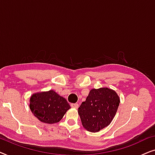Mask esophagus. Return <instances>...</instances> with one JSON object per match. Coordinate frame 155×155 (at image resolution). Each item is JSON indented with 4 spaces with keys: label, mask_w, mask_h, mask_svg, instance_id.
<instances>
[{
    "label": "esophagus",
    "mask_w": 155,
    "mask_h": 155,
    "mask_svg": "<svg viewBox=\"0 0 155 155\" xmlns=\"http://www.w3.org/2000/svg\"><path fill=\"white\" fill-rule=\"evenodd\" d=\"M71 106L72 108H75V109H78V108L79 107V104H77V103L71 104Z\"/></svg>",
    "instance_id": "34e87169"
}]
</instances>
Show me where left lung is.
I'll list each match as a JSON object with an SVG mask.
<instances>
[{
    "mask_svg": "<svg viewBox=\"0 0 155 155\" xmlns=\"http://www.w3.org/2000/svg\"><path fill=\"white\" fill-rule=\"evenodd\" d=\"M120 98L107 87L92 89L78 108L82 124L87 130L98 132L109 126L115 116Z\"/></svg>",
    "mask_w": 155,
    "mask_h": 155,
    "instance_id": "8db88e82",
    "label": "left lung"
}]
</instances>
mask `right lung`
<instances>
[{
    "label": "right lung",
    "instance_id": "1",
    "mask_svg": "<svg viewBox=\"0 0 155 155\" xmlns=\"http://www.w3.org/2000/svg\"><path fill=\"white\" fill-rule=\"evenodd\" d=\"M29 102V108L34 115L40 121L48 124L60 121L71 109L66 99L54 90L33 94Z\"/></svg>",
    "mask_w": 155,
    "mask_h": 155
}]
</instances>
